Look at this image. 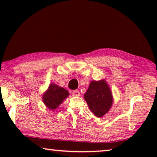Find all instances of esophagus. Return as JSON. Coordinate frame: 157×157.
<instances>
[{
	"mask_svg": "<svg viewBox=\"0 0 157 157\" xmlns=\"http://www.w3.org/2000/svg\"><path fill=\"white\" fill-rule=\"evenodd\" d=\"M72 94L73 96H76V97H78L79 96V95H80V94H79V91H78V90H75V91H73Z\"/></svg>",
	"mask_w": 157,
	"mask_h": 157,
	"instance_id": "esophagus-1",
	"label": "esophagus"
}]
</instances>
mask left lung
I'll use <instances>...</instances> for the list:
<instances>
[{"label":"left lung","mask_w":157,"mask_h":157,"mask_svg":"<svg viewBox=\"0 0 157 157\" xmlns=\"http://www.w3.org/2000/svg\"><path fill=\"white\" fill-rule=\"evenodd\" d=\"M84 97L90 110L97 117L107 113L113 104L112 93L105 79L92 81Z\"/></svg>","instance_id":"obj_1"}]
</instances>
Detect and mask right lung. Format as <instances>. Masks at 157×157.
<instances>
[{
    "mask_svg": "<svg viewBox=\"0 0 157 157\" xmlns=\"http://www.w3.org/2000/svg\"><path fill=\"white\" fill-rule=\"evenodd\" d=\"M67 90L60 87L55 84H51L47 91L43 94L44 105L51 110H55L62 104L63 100L68 96Z\"/></svg>",
    "mask_w": 157,
    "mask_h": 157,
    "instance_id": "obj_1",
    "label": "right lung"
}]
</instances>
